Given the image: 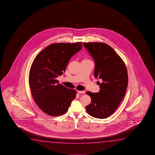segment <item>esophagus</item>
Returning <instances> with one entry per match:
<instances>
[{"label":"esophagus","mask_w":155,"mask_h":155,"mask_svg":"<svg viewBox=\"0 0 155 155\" xmlns=\"http://www.w3.org/2000/svg\"><path fill=\"white\" fill-rule=\"evenodd\" d=\"M78 93H80V94H84V93H85V92L84 91H78Z\"/></svg>","instance_id":"obj_1"}]
</instances>
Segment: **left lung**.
Masks as SVG:
<instances>
[{
    "label": "left lung",
    "mask_w": 155,
    "mask_h": 155,
    "mask_svg": "<svg viewBox=\"0 0 155 155\" xmlns=\"http://www.w3.org/2000/svg\"><path fill=\"white\" fill-rule=\"evenodd\" d=\"M94 60V76L102 80L99 93L87 92L92 101L86 110L94 118L104 119L112 114L125 97L128 75L125 63L110 45L104 43H84Z\"/></svg>",
    "instance_id": "left-lung-1"
}]
</instances>
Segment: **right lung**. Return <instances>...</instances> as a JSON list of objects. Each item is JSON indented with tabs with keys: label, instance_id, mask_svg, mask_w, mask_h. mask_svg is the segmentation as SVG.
I'll list each match as a JSON object with an SVG mask.
<instances>
[{
	"label": "right lung",
	"instance_id": "1",
	"mask_svg": "<svg viewBox=\"0 0 155 155\" xmlns=\"http://www.w3.org/2000/svg\"><path fill=\"white\" fill-rule=\"evenodd\" d=\"M82 47L81 42L54 43L36 56L29 73V85L39 108L51 116L66 113L76 97L75 89L58 84L56 78L63 74L71 58Z\"/></svg>",
	"mask_w": 155,
	"mask_h": 155
}]
</instances>
